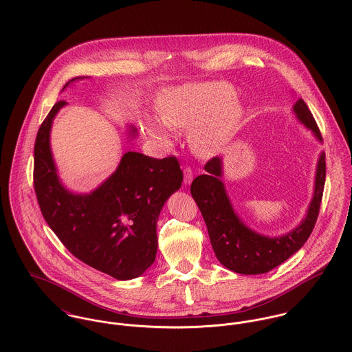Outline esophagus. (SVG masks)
I'll return each instance as SVG.
<instances>
[{
    "label": "esophagus",
    "instance_id": "esophagus-1",
    "mask_svg": "<svg viewBox=\"0 0 352 352\" xmlns=\"http://www.w3.org/2000/svg\"><path fill=\"white\" fill-rule=\"evenodd\" d=\"M192 177H194V172H192L191 166L186 165V166H184V184L188 186V184L192 182Z\"/></svg>",
    "mask_w": 352,
    "mask_h": 352
}]
</instances>
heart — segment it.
<instances>
[{"label": "heart", "instance_id": "heart-1", "mask_svg": "<svg viewBox=\"0 0 352 352\" xmlns=\"http://www.w3.org/2000/svg\"><path fill=\"white\" fill-rule=\"evenodd\" d=\"M155 107L158 118L144 113V131L158 141L166 142L170 127L190 126V141L201 154L215 151L234 130L243 116V105L234 89L225 81L190 82L164 89Z\"/></svg>", "mask_w": 352, "mask_h": 352}]
</instances>
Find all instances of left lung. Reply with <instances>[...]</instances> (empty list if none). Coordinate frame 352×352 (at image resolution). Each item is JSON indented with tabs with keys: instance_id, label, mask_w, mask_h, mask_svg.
<instances>
[{
	"instance_id": "left-lung-1",
	"label": "left lung",
	"mask_w": 352,
	"mask_h": 352,
	"mask_svg": "<svg viewBox=\"0 0 352 352\" xmlns=\"http://www.w3.org/2000/svg\"><path fill=\"white\" fill-rule=\"evenodd\" d=\"M297 118L322 141L318 126L306 102L298 99L293 107ZM206 175L194 179L191 195L201 210L211 247L219 263L244 275L265 274L300 251L314 229L325 184V153L320 154L314 194L301 223L279 237H267L250 229L234 212L222 177V160L212 157L204 165Z\"/></svg>"
}]
</instances>
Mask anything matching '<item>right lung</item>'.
Masks as SVG:
<instances>
[{"instance_id": "obj_1", "label": "right lung", "mask_w": 352, "mask_h": 352, "mask_svg": "<svg viewBox=\"0 0 352 352\" xmlns=\"http://www.w3.org/2000/svg\"><path fill=\"white\" fill-rule=\"evenodd\" d=\"M63 105L66 101L54 104L35 141L34 187L41 211L77 258L115 279H134L155 260V225L164 203L182 186L180 164L172 155L158 160L127 151L100 187L73 194L60 184L50 149L52 119Z\"/></svg>"}]
</instances>
